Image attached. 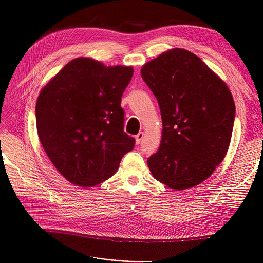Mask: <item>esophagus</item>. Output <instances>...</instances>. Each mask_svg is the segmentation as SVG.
<instances>
[{"instance_id":"obj_1","label":"esophagus","mask_w":263,"mask_h":263,"mask_svg":"<svg viewBox=\"0 0 263 263\" xmlns=\"http://www.w3.org/2000/svg\"><path fill=\"white\" fill-rule=\"evenodd\" d=\"M142 138H144V133L140 132V133H138V134L136 135V137H135V139H136V145H139V144H140Z\"/></svg>"}]
</instances>
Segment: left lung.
Returning a JSON list of instances; mask_svg holds the SVG:
<instances>
[{"label": "left lung", "instance_id": "obj_1", "mask_svg": "<svg viewBox=\"0 0 263 263\" xmlns=\"http://www.w3.org/2000/svg\"><path fill=\"white\" fill-rule=\"evenodd\" d=\"M160 107V147L148 158L154 178L182 191L209 179L232 139L235 102L227 84L196 54L173 48L141 67Z\"/></svg>", "mask_w": 263, "mask_h": 263}]
</instances>
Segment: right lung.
<instances>
[{
    "label": "right lung",
    "mask_w": 263,
    "mask_h": 263,
    "mask_svg": "<svg viewBox=\"0 0 263 263\" xmlns=\"http://www.w3.org/2000/svg\"><path fill=\"white\" fill-rule=\"evenodd\" d=\"M133 67L92 58L68 62L39 93L36 125L47 156L62 177L82 187L106 181L135 139L124 132L122 95Z\"/></svg>",
    "instance_id": "1"
}]
</instances>
